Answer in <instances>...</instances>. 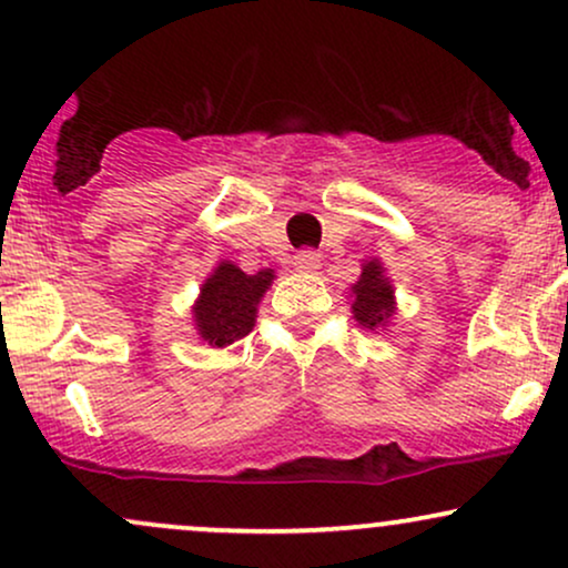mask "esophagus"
<instances>
[{
    "label": "esophagus",
    "instance_id": "34e87169",
    "mask_svg": "<svg viewBox=\"0 0 568 568\" xmlns=\"http://www.w3.org/2000/svg\"><path fill=\"white\" fill-rule=\"evenodd\" d=\"M293 266H296L298 272H315L317 266H321V253H317V251H298L296 256H293Z\"/></svg>",
    "mask_w": 568,
    "mask_h": 568
}]
</instances>
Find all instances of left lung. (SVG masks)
I'll list each match as a JSON object with an SVG mask.
<instances>
[{
  "instance_id": "obj_1",
  "label": "left lung",
  "mask_w": 568,
  "mask_h": 568,
  "mask_svg": "<svg viewBox=\"0 0 568 568\" xmlns=\"http://www.w3.org/2000/svg\"><path fill=\"white\" fill-rule=\"evenodd\" d=\"M361 277L349 285L352 298V317L368 331L387 328L389 321L395 317L397 302H395V285L387 277V270L379 258L361 264Z\"/></svg>"
}]
</instances>
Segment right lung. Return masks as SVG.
I'll return each instance as SVG.
<instances>
[{"instance_id": "obj_1", "label": "right lung", "mask_w": 568, "mask_h": 568, "mask_svg": "<svg viewBox=\"0 0 568 568\" xmlns=\"http://www.w3.org/2000/svg\"><path fill=\"white\" fill-rule=\"evenodd\" d=\"M275 270L247 275L232 262H219L202 283L197 302L192 304V325L200 342L224 349L247 336L256 325L258 304L270 291Z\"/></svg>"}]
</instances>
